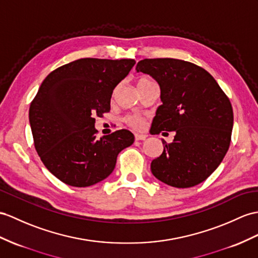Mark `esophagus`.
Segmentation results:
<instances>
[{"mask_svg": "<svg viewBox=\"0 0 258 258\" xmlns=\"http://www.w3.org/2000/svg\"><path fill=\"white\" fill-rule=\"evenodd\" d=\"M135 138H136V140L137 141H143V140H146L147 139V136L146 135H136L135 136Z\"/></svg>", "mask_w": 258, "mask_h": 258, "instance_id": "esophagus-1", "label": "esophagus"}]
</instances>
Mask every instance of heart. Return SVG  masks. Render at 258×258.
<instances>
[{
  "mask_svg": "<svg viewBox=\"0 0 258 258\" xmlns=\"http://www.w3.org/2000/svg\"><path fill=\"white\" fill-rule=\"evenodd\" d=\"M151 82H152V81H151L148 78H141V79L138 80L137 86L149 84V83H151ZM124 122L127 123L129 127L134 128V129H137V130H140V129H142L144 127V118L139 116V115H135L134 114V115L125 116L124 117Z\"/></svg>",
  "mask_w": 258,
  "mask_h": 258,
  "instance_id": "b5f03b06",
  "label": "heart"
}]
</instances>
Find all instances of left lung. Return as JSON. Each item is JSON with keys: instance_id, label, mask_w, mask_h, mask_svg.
<instances>
[{"instance_id": "left-lung-1", "label": "left lung", "mask_w": 258, "mask_h": 258, "mask_svg": "<svg viewBox=\"0 0 258 258\" xmlns=\"http://www.w3.org/2000/svg\"><path fill=\"white\" fill-rule=\"evenodd\" d=\"M161 89L162 105L152 122L154 135L174 131V141L151 163V171L169 186L188 188L206 180L227 154L233 109L212 75L191 62L156 58L138 62Z\"/></svg>"}]
</instances>
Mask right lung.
<instances>
[{"instance_id":"obj_1","label":"right lung","mask_w":258,"mask_h":258,"mask_svg":"<svg viewBox=\"0 0 258 258\" xmlns=\"http://www.w3.org/2000/svg\"><path fill=\"white\" fill-rule=\"evenodd\" d=\"M135 64L134 59L83 58L43 80L29 107L30 128L40 160L64 184L99 183L114 171L119 152L134 143L125 129L97 140L95 117L110 110L112 91Z\"/></svg>"}]
</instances>
